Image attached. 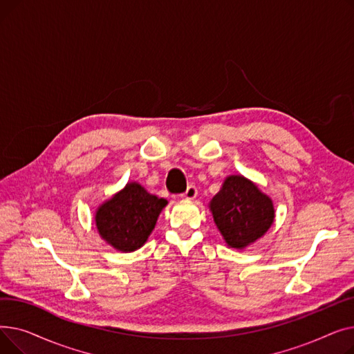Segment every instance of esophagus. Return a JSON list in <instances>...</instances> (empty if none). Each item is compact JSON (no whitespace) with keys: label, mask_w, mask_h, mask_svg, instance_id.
Returning <instances> with one entry per match:
<instances>
[{"label":"esophagus","mask_w":354,"mask_h":354,"mask_svg":"<svg viewBox=\"0 0 354 354\" xmlns=\"http://www.w3.org/2000/svg\"><path fill=\"white\" fill-rule=\"evenodd\" d=\"M196 195H198V189H196L195 185H189V187L187 188V191L182 194V196L187 198V199H194Z\"/></svg>","instance_id":"esophagus-1"}]
</instances>
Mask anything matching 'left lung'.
I'll return each mask as SVG.
<instances>
[{"label": "left lung", "instance_id": "1", "mask_svg": "<svg viewBox=\"0 0 354 354\" xmlns=\"http://www.w3.org/2000/svg\"><path fill=\"white\" fill-rule=\"evenodd\" d=\"M214 221L232 248L263 236L274 221L271 199L244 176H230L211 201Z\"/></svg>", "mask_w": 354, "mask_h": 354}]
</instances>
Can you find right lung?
<instances>
[{
	"label": "right lung",
	"instance_id": "obj_1",
	"mask_svg": "<svg viewBox=\"0 0 354 354\" xmlns=\"http://www.w3.org/2000/svg\"><path fill=\"white\" fill-rule=\"evenodd\" d=\"M166 203V199L147 194L139 183H129L99 208L97 230L116 250L135 251L146 243Z\"/></svg>",
	"mask_w": 354,
	"mask_h": 354
}]
</instances>
